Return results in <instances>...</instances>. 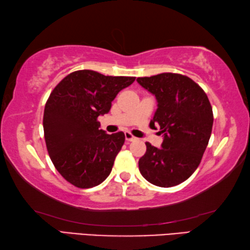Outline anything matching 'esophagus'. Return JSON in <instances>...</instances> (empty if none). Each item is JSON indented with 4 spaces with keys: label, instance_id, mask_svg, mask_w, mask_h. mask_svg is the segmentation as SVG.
Here are the masks:
<instances>
[{
    "label": "esophagus",
    "instance_id": "obj_1",
    "mask_svg": "<svg viewBox=\"0 0 250 250\" xmlns=\"http://www.w3.org/2000/svg\"><path fill=\"white\" fill-rule=\"evenodd\" d=\"M125 140L126 141H134V140H137V138L133 137V135L131 134L129 131H126V132H125Z\"/></svg>",
    "mask_w": 250,
    "mask_h": 250
}]
</instances>
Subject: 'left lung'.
<instances>
[{
    "label": "left lung",
    "mask_w": 250,
    "mask_h": 250,
    "mask_svg": "<svg viewBox=\"0 0 250 250\" xmlns=\"http://www.w3.org/2000/svg\"><path fill=\"white\" fill-rule=\"evenodd\" d=\"M137 82L155 96L158 109L150 126H160L161 147L146 142L139 160L145 179L161 188L179 185L200 166L213 128V109L204 90L188 76L163 73Z\"/></svg>",
    "instance_id": "left-lung-1"
}]
</instances>
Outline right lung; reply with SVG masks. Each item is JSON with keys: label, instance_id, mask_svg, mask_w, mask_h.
I'll return each mask as SVG.
<instances>
[{"label": "right lung", "instance_id": "1", "mask_svg": "<svg viewBox=\"0 0 250 250\" xmlns=\"http://www.w3.org/2000/svg\"><path fill=\"white\" fill-rule=\"evenodd\" d=\"M135 77L74 71L50 92L43 126L46 146L56 170L70 184L90 188L107 179L125 143V133L99 129V116Z\"/></svg>", "mask_w": 250, "mask_h": 250}]
</instances>
